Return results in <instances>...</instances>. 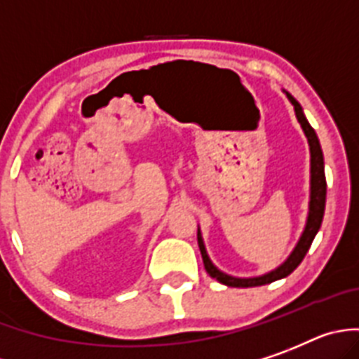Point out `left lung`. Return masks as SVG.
Here are the masks:
<instances>
[{
  "label": "left lung",
  "instance_id": "left-lung-1",
  "mask_svg": "<svg viewBox=\"0 0 359 359\" xmlns=\"http://www.w3.org/2000/svg\"><path fill=\"white\" fill-rule=\"evenodd\" d=\"M288 100L292 102L293 109H295V116L299 119L300 127L304 130L306 137H308L309 143V154H311V195H309V212L308 219H306V227L302 231V236H300L299 243L293 248V252L288 256V259L284 261L280 266H277L272 272L264 273V276L259 277H232L224 273L222 270L212 264V261L209 259L208 250H205V245H203L202 240V232L198 229V247L200 252H202V261L203 266H205V272L216 279L218 283L225 284V286H232V288H250V286H263V284H270L277 279H283V277L290 276V273L302 263L304 256L308 254L309 247H311L313 240H315L316 232L322 225V218H324L325 211V189H327V184H325V173H324V154H322L320 143H318V137H316L315 130H313L311 125L308 123L304 112H302V107L300 103L293 98L290 93H286Z\"/></svg>",
  "mask_w": 359,
  "mask_h": 359
}]
</instances>
